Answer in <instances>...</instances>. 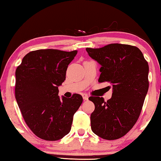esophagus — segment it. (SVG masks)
Segmentation results:
<instances>
[{
    "mask_svg": "<svg viewBox=\"0 0 161 161\" xmlns=\"http://www.w3.org/2000/svg\"><path fill=\"white\" fill-rule=\"evenodd\" d=\"M82 97H83V99L85 101H87L88 100V98H89V97H88V96L87 94H83L82 95Z\"/></svg>",
    "mask_w": 161,
    "mask_h": 161,
    "instance_id": "34e87169",
    "label": "esophagus"
}]
</instances>
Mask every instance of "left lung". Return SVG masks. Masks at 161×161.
Segmentation results:
<instances>
[{"mask_svg": "<svg viewBox=\"0 0 161 161\" xmlns=\"http://www.w3.org/2000/svg\"><path fill=\"white\" fill-rule=\"evenodd\" d=\"M86 51L101 65L99 82L112 87V98L106 101L103 97L89 98L95 104L91 129L103 139H119L133 128L141 113L149 88L148 63L141 50L130 45L111 44Z\"/></svg>", "mask_w": 161, "mask_h": 161, "instance_id": "8db88e82", "label": "left lung"}]
</instances>
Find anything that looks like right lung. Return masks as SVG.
Wrapping results in <instances>:
<instances>
[{"label":"right lung","mask_w":161,"mask_h":161,"mask_svg":"<svg viewBox=\"0 0 161 161\" xmlns=\"http://www.w3.org/2000/svg\"><path fill=\"white\" fill-rule=\"evenodd\" d=\"M77 51L38 49L27 54L16 69L15 98L22 117L36 136L57 141L70 132L83 98L58 96L68 65Z\"/></svg>","instance_id":"add662e5"}]
</instances>
